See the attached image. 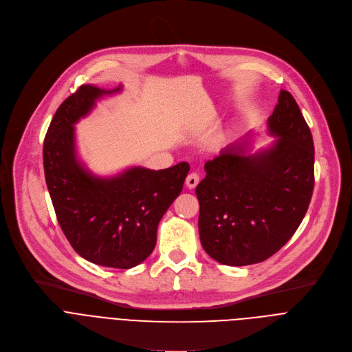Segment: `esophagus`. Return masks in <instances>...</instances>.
<instances>
[{
  "mask_svg": "<svg viewBox=\"0 0 352 352\" xmlns=\"http://www.w3.org/2000/svg\"><path fill=\"white\" fill-rule=\"evenodd\" d=\"M199 181H200V177H199V174L197 173H190L188 177H186V186L189 188V189H193V188H196V185L199 184Z\"/></svg>",
  "mask_w": 352,
  "mask_h": 352,
  "instance_id": "1",
  "label": "esophagus"
}]
</instances>
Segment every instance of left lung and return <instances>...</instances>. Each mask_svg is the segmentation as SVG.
Returning a JSON list of instances; mask_svg holds the SVG:
<instances>
[{
	"instance_id": "left-lung-1",
	"label": "left lung",
	"mask_w": 352,
	"mask_h": 352,
	"mask_svg": "<svg viewBox=\"0 0 352 352\" xmlns=\"http://www.w3.org/2000/svg\"><path fill=\"white\" fill-rule=\"evenodd\" d=\"M274 143L249 155V140L206 162L196 186L199 236L210 258L227 266L269 259L304 220L315 185V147L295 98L281 90L267 120Z\"/></svg>"
}]
</instances>
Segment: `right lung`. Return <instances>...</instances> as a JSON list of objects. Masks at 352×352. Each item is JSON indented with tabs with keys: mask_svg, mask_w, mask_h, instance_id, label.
<instances>
[{
	"mask_svg": "<svg viewBox=\"0 0 352 352\" xmlns=\"http://www.w3.org/2000/svg\"><path fill=\"white\" fill-rule=\"evenodd\" d=\"M121 89L82 85L71 94L48 126L43 164L58 224L75 252L94 265L131 269L153 252L157 226L181 193L189 164L159 171L131 167L103 178L79 162L74 125L96 100Z\"/></svg>",
	"mask_w": 352,
	"mask_h": 352,
	"instance_id": "obj_1",
	"label": "right lung"
}]
</instances>
